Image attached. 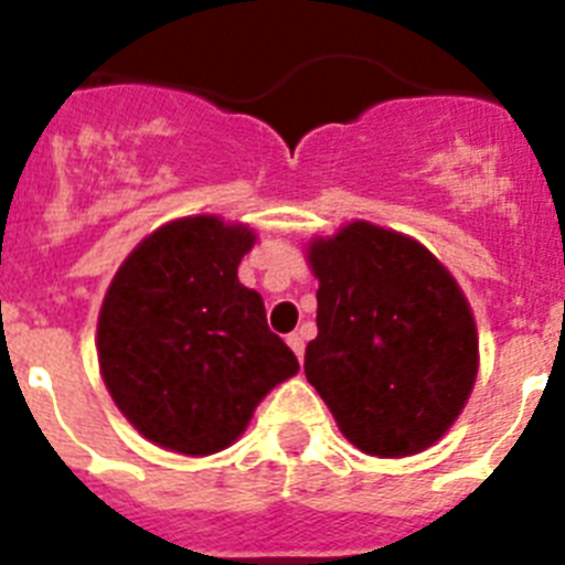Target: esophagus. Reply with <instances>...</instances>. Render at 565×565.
<instances>
[{"instance_id":"1","label":"esophagus","mask_w":565,"mask_h":565,"mask_svg":"<svg viewBox=\"0 0 565 565\" xmlns=\"http://www.w3.org/2000/svg\"><path fill=\"white\" fill-rule=\"evenodd\" d=\"M288 348L297 353L299 362L306 359V337H302V333H291V337H288Z\"/></svg>"}]
</instances>
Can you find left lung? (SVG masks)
Instances as JSON below:
<instances>
[{
    "label": "left lung",
    "mask_w": 565,
    "mask_h": 565,
    "mask_svg": "<svg viewBox=\"0 0 565 565\" xmlns=\"http://www.w3.org/2000/svg\"><path fill=\"white\" fill-rule=\"evenodd\" d=\"M317 339L306 376L367 456L422 452L450 430L478 376L476 319L422 243L373 223L313 239Z\"/></svg>",
    "instance_id": "8db88e82"
}]
</instances>
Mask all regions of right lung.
I'll return each instance as SVG.
<instances>
[{"label":"right lung","instance_id":"add662e5","mask_svg":"<svg viewBox=\"0 0 565 565\" xmlns=\"http://www.w3.org/2000/svg\"><path fill=\"white\" fill-rule=\"evenodd\" d=\"M254 232L198 214L138 243L109 282L98 364L135 430L183 456L226 450L263 396L299 371L266 322L263 297L239 286Z\"/></svg>","mask_w":565,"mask_h":565}]
</instances>
